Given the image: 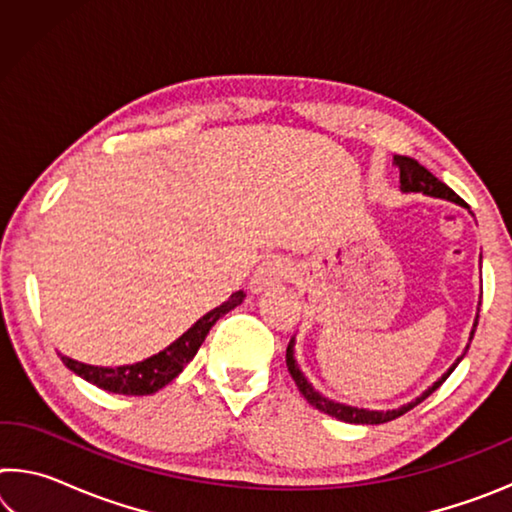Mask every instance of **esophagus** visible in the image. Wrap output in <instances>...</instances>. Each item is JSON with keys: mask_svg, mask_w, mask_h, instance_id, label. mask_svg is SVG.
<instances>
[{"mask_svg": "<svg viewBox=\"0 0 512 512\" xmlns=\"http://www.w3.org/2000/svg\"><path fill=\"white\" fill-rule=\"evenodd\" d=\"M289 273H291V264L287 257H280V255L268 257L257 266L253 280H250V289L253 291L271 289V287H275V284H280L282 280H287Z\"/></svg>", "mask_w": 512, "mask_h": 512, "instance_id": "obj_1", "label": "esophagus"}]
</instances>
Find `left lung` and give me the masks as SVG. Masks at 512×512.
<instances>
[{
  "label": "left lung",
  "mask_w": 512,
  "mask_h": 512,
  "mask_svg": "<svg viewBox=\"0 0 512 512\" xmlns=\"http://www.w3.org/2000/svg\"><path fill=\"white\" fill-rule=\"evenodd\" d=\"M393 164H395L397 169H400V185H402V192H422V194H427V196L447 198V201H452V203H458V205L467 207V203L463 201L461 196H458L456 192H452V189H449L445 183H440V180H438L436 176H433L431 171L424 169L418 160L406 158V155H395ZM476 323H479V316H476V320H474V327H472L470 339H474ZM467 348H470V345H467ZM467 348H465V350H467ZM463 357H465V354H463ZM463 357H461V359H463ZM461 359H458V361L454 363V366L449 368V370L445 372V375L436 381V384H433L431 388H427V391H424L415 402L404 404V406H400V409H393V411H368V409H357V406H345V404H339V402H332V400H327V397H323L320 393H316L314 388H311L309 381L305 379V375H302V372H300V368L296 366V359H293V339L289 341V348H287V368H289V372H291L293 381H296V386H298V391L302 393V397H305V400H307L311 406H314V409L323 411V413H327V415H332V418H336V420L350 422V424H384V422H391V420H395V418H400V415H404L406 411H411L413 406H418L420 402L427 400V397H429L433 391H436V388H438L440 384H443V381H445L449 375H452L454 368L458 366V363H461Z\"/></svg>",
  "instance_id": "left-lung-1"
}]
</instances>
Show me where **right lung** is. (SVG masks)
I'll return each mask as SVG.
<instances>
[{"mask_svg": "<svg viewBox=\"0 0 512 512\" xmlns=\"http://www.w3.org/2000/svg\"><path fill=\"white\" fill-rule=\"evenodd\" d=\"M246 298L244 291H235L232 296L223 302L221 307L196 320V323L180 336L178 341H173L169 348L153 354V357L131 363V366H119V368H101V366H88V363L74 361L69 357H60L65 366L83 377L90 384L103 388L108 393L119 395H153L160 391L162 386H167L169 381L176 379L189 361L194 359V354L201 348L207 332L223 314H228L230 309L241 305V300Z\"/></svg>", "mask_w": 512, "mask_h": 512, "instance_id": "obj_1", "label": "right lung"}]
</instances>
